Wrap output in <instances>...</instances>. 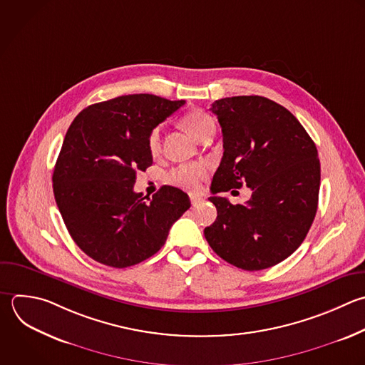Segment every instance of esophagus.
Returning a JSON list of instances; mask_svg holds the SVG:
<instances>
[{
    "label": "esophagus",
    "instance_id": "obj_1",
    "mask_svg": "<svg viewBox=\"0 0 365 365\" xmlns=\"http://www.w3.org/2000/svg\"><path fill=\"white\" fill-rule=\"evenodd\" d=\"M190 200H191L192 205H198L204 201V198L201 195H197V194H190Z\"/></svg>",
    "mask_w": 365,
    "mask_h": 365
}]
</instances>
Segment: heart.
<instances>
[{
	"mask_svg": "<svg viewBox=\"0 0 365 365\" xmlns=\"http://www.w3.org/2000/svg\"><path fill=\"white\" fill-rule=\"evenodd\" d=\"M182 123H184L185 128L188 130V133L195 140H198V137L207 128L214 125L212 118L207 113L198 111V110L187 113L182 118ZM160 143H161V128L155 127L151 130V133L148 135V148H150L151 154H157L160 151ZM205 174H207V167L202 163L180 164V165L174 167L167 174V180L170 184H173L178 188L194 191L200 187L201 180L205 177Z\"/></svg>",
	"mask_w": 365,
	"mask_h": 365,
	"instance_id": "obj_1",
	"label": "heart"
}]
</instances>
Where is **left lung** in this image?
<instances>
[{"mask_svg":"<svg viewBox=\"0 0 365 365\" xmlns=\"http://www.w3.org/2000/svg\"><path fill=\"white\" fill-rule=\"evenodd\" d=\"M224 154L212 192L247 185L251 198L210 197L217 220L204 235L217 255L247 271L269 268L304 241L317 212L319 160L314 141L282 106L259 96L221 98L210 108Z\"/></svg>","mask_w":365,"mask_h":365,"instance_id":"obj_1","label":"left lung"}]
</instances>
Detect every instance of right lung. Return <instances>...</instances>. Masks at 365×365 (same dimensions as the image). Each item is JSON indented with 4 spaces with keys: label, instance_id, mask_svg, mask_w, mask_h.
<instances>
[{
    "label": "right lung",
    "instance_id": "right-lung-1",
    "mask_svg": "<svg viewBox=\"0 0 365 365\" xmlns=\"http://www.w3.org/2000/svg\"><path fill=\"white\" fill-rule=\"evenodd\" d=\"M185 101L153 94L121 96L83 110L71 123L53 174L66 227L93 259L114 268L154 255L190 208L188 195L161 187L151 198L134 191L153 164L148 135Z\"/></svg>",
    "mask_w": 365,
    "mask_h": 365
}]
</instances>
